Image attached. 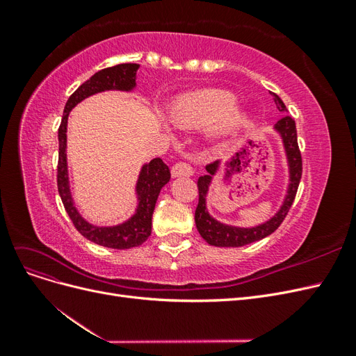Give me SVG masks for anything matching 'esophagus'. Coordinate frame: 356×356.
Returning a JSON list of instances; mask_svg holds the SVG:
<instances>
[{
    "label": "esophagus",
    "mask_w": 356,
    "mask_h": 356,
    "mask_svg": "<svg viewBox=\"0 0 356 356\" xmlns=\"http://www.w3.org/2000/svg\"><path fill=\"white\" fill-rule=\"evenodd\" d=\"M172 178H179V177H191L193 175V169L188 163H184V161H179V163L174 165L170 169Z\"/></svg>",
    "instance_id": "34e87169"
}]
</instances>
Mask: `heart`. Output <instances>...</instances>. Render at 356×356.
I'll use <instances>...</instances> for the list:
<instances>
[{"label":"heart","instance_id":"heart-1","mask_svg":"<svg viewBox=\"0 0 356 356\" xmlns=\"http://www.w3.org/2000/svg\"><path fill=\"white\" fill-rule=\"evenodd\" d=\"M238 99L225 90H202L181 96L170 106V120L182 127L211 126L213 141H227L251 123V114L236 108Z\"/></svg>","mask_w":356,"mask_h":356}]
</instances>
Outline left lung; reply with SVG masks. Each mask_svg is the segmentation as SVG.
I'll list each match as a JSON object with an SVG mask.
<instances>
[{
	"label": "left lung",
	"instance_id": "left-lung-1",
	"mask_svg": "<svg viewBox=\"0 0 356 356\" xmlns=\"http://www.w3.org/2000/svg\"><path fill=\"white\" fill-rule=\"evenodd\" d=\"M272 96L277 105V110L284 114L281 120L275 124L273 132L279 136V139H281L285 160H286L288 181H286L285 196L282 199L281 207L277 208V211L272 215V217L260 224L251 225V227H241V225L222 222L215 217H212L208 209L209 188L212 186L215 175H217L221 169V161L220 163L207 166L208 174L197 179L199 203L195 212V220H196L197 232L200 233L202 238L212 246L236 248V246L250 245L252 242L267 238L268 234H272L279 225H281L285 215L291 208V204L294 202L296 193L300 184V178H301V154L298 152V145H297L296 123L293 118L286 115L288 110L285 104L282 102V99L279 98L276 93H272Z\"/></svg>",
	"mask_w": 356,
	"mask_h": 356
}]
</instances>
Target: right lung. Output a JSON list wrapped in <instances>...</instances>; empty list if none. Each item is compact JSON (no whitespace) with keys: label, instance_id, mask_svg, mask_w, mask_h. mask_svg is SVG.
I'll return each instance as SVG.
<instances>
[{"label":"right lung","instance_id":"right-lung-1","mask_svg":"<svg viewBox=\"0 0 356 356\" xmlns=\"http://www.w3.org/2000/svg\"><path fill=\"white\" fill-rule=\"evenodd\" d=\"M139 70L138 63H120L111 68L101 70L84 81L67 101L63 110L60 127L58 132L59 138V165H58V190L71 221L86 239L113 250H129V248L143 245L148 236L152 234V218L156 208V202L169 179V168L159 157L145 163L139 169L135 184L136 207L131 217L124 221L113 225H98L83 217V213L75 204L71 191L68 154H67V132H68V117L72 108H75L81 101L90 98L93 95L102 92H127L131 93L136 89V72Z\"/></svg>","mask_w":356,"mask_h":356}]
</instances>
